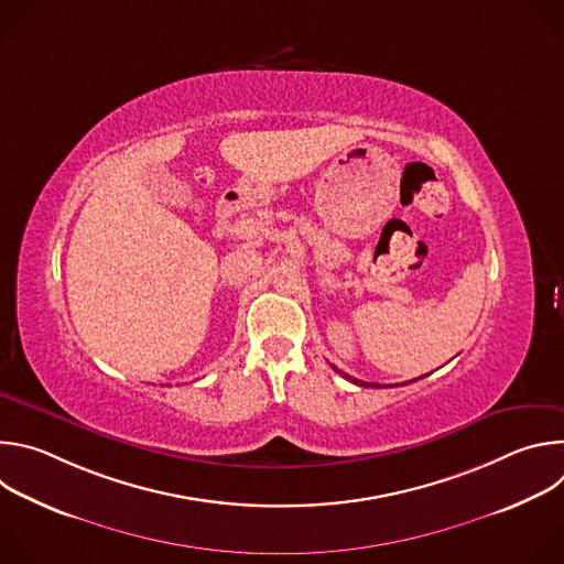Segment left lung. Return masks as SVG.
<instances>
[{"instance_id": "obj_1", "label": "left lung", "mask_w": 564, "mask_h": 564, "mask_svg": "<svg viewBox=\"0 0 564 564\" xmlns=\"http://www.w3.org/2000/svg\"><path fill=\"white\" fill-rule=\"evenodd\" d=\"M333 370H335V372H339V375H341V377H346V379H348V381H352V383H357V386H364V388H381V386H379V383H370V381H359V379H355V377H350V375H346V372H344V370H339V368H337V366H333ZM413 381H417V379H413ZM406 383H409V381H406Z\"/></svg>"}]
</instances>
